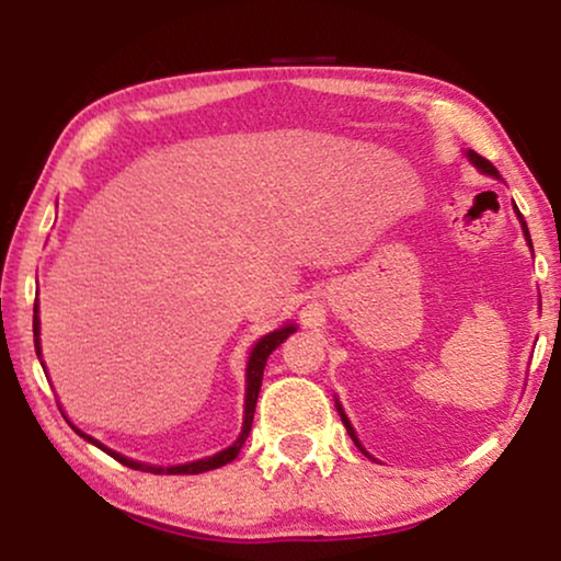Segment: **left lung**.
I'll return each mask as SVG.
<instances>
[{
    "label": "left lung",
    "mask_w": 561,
    "mask_h": 561,
    "mask_svg": "<svg viewBox=\"0 0 561 561\" xmlns=\"http://www.w3.org/2000/svg\"><path fill=\"white\" fill-rule=\"evenodd\" d=\"M467 158H470V160H472V163H474V165H478L482 173H488V175H493V179H497V168H495L493 163H490V160H488V158H482V156H478V152H474V150H467ZM516 211H518V206H516ZM518 219H520V227H524L526 242H528V244H531V234H528V227H526V221H524V214H520V211H518ZM336 411H340V416H342V421H344V426H347V434L352 436V442H355V444H357V447H359V442H357V436H355V428H352V426H350V421H347V416H344V413H342V405H340V403H336ZM359 449H363V447H359ZM363 451H365V449H363ZM365 455H367V451H365ZM367 457H370V455H367Z\"/></svg>",
    "instance_id": "obj_1"
}]
</instances>
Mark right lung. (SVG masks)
Here are the masks:
<instances>
[{
	"label": "right lung",
	"mask_w": 561,
	"mask_h": 561,
	"mask_svg": "<svg viewBox=\"0 0 561 561\" xmlns=\"http://www.w3.org/2000/svg\"><path fill=\"white\" fill-rule=\"evenodd\" d=\"M296 327H283V329H275V332L265 334L263 340H260L255 347L250 352V359H248V396H244V424H242V434L237 436V442L232 447H227L225 451H219V455L214 457H206V459H198V462H188V465H179V467H152V465H142V462H133V459L117 455V451L106 449L104 444H99L96 439H91L89 434H83L76 428V434L83 436V439L96 444L99 449L106 451V455L117 459L125 467H133V470H140V472H152V474H198V472H209V470H217V467H225L227 462H232V459L240 455L244 439H248L250 428H252V416H255V403H257V393H260V382H263V370H265V363L267 357H271V352L278 347L283 340H288V334H294ZM33 334H35V352L37 357H41V340H37V334H41V319H37V301H35V309H33Z\"/></svg>",
	"instance_id": "add662e5"
}]
</instances>
